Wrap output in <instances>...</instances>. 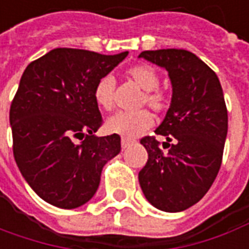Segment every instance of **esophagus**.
I'll return each mask as SVG.
<instances>
[{
    "label": "esophagus",
    "mask_w": 249,
    "mask_h": 249,
    "mask_svg": "<svg viewBox=\"0 0 249 249\" xmlns=\"http://www.w3.org/2000/svg\"><path fill=\"white\" fill-rule=\"evenodd\" d=\"M122 149H127L128 146H130V143H131V141L130 140H127V138H122Z\"/></svg>",
    "instance_id": "34e87169"
}]
</instances>
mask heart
<instances>
[{
  "mask_svg": "<svg viewBox=\"0 0 249 249\" xmlns=\"http://www.w3.org/2000/svg\"><path fill=\"white\" fill-rule=\"evenodd\" d=\"M126 77L140 87L143 92L141 99V106L146 104L153 111L161 112L168 107V97L164 92L157 89L160 84V78L156 70L149 65H135L126 71ZM114 87L115 81L111 75L102 77L95 89L93 97L96 104L102 109L109 111L114 107ZM153 124V116L145 109L138 112H116L108 118L106 127L107 131L112 134H118L124 138H137L143 134L147 128Z\"/></svg>",
  "mask_w": 249,
  "mask_h": 249,
  "instance_id": "heart-1",
  "label": "heart"
}]
</instances>
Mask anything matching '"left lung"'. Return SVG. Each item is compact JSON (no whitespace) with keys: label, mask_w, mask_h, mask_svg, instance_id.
Here are the masks:
<instances>
[{"label":"left lung","mask_w":249,"mask_h":249,"mask_svg":"<svg viewBox=\"0 0 249 249\" xmlns=\"http://www.w3.org/2000/svg\"><path fill=\"white\" fill-rule=\"evenodd\" d=\"M140 58L168 71L172 99L156 128L167 142L142 138L147 162L138 174L142 193L156 209L178 213L199 202L217 178L226 134L228 111L217 74L187 50L142 51ZM174 142V144H169Z\"/></svg>","instance_id":"obj_1"}]
</instances>
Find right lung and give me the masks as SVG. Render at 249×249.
Returning <instances> with one entry per match:
<instances>
[{"mask_svg":"<svg viewBox=\"0 0 249 249\" xmlns=\"http://www.w3.org/2000/svg\"><path fill=\"white\" fill-rule=\"evenodd\" d=\"M127 54L54 49L24 70L9 112L13 156L25 181L50 205L87 203L103 167L121 152L118 134L95 135L103 118L93 89Z\"/></svg>","mask_w":249,"mask_h":249,"instance_id":"right-lung-1","label":"right lung"}]
</instances>
